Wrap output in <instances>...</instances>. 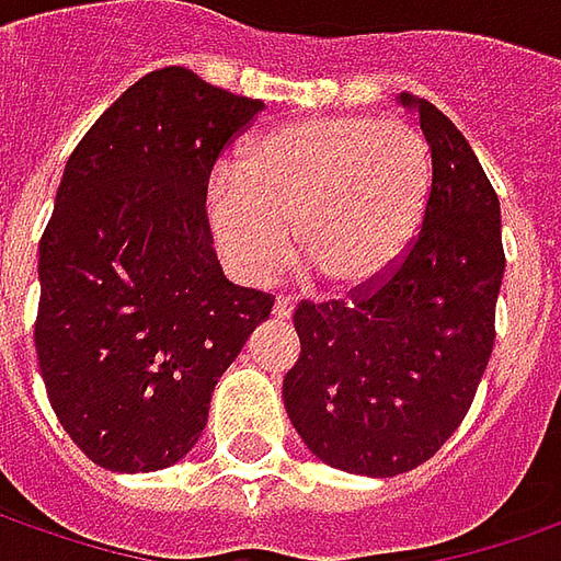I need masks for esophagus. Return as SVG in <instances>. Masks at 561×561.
Returning a JSON list of instances; mask_svg holds the SVG:
<instances>
[{"mask_svg":"<svg viewBox=\"0 0 561 561\" xmlns=\"http://www.w3.org/2000/svg\"><path fill=\"white\" fill-rule=\"evenodd\" d=\"M293 308H296V305L289 302V299H274L272 318H277V320H287L289 314H293Z\"/></svg>","mask_w":561,"mask_h":561,"instance_id":"obj_1","label":"esophagus"}]
</instances>
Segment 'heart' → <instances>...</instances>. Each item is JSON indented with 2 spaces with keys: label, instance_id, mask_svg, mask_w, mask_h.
<instances>
[{
  "label": "heart",
  "instance_id": "b5f03b06",
  "mask_svg": "<svg viewBox=\"0 0 561 561\" xmlns=\"http://www.w3.org/2000/svg\"><path fill=\"white\" fill-rule=\"evenodd\" d=\"M431 198L419 130L373 115H314L259 134L241 170L216 168L204 214L243 284H272L299 259L339 296L376 287L400 265Z\"/></svg>",
  "mask_w": 561,
  "mask_h": 561
}]
</instances>
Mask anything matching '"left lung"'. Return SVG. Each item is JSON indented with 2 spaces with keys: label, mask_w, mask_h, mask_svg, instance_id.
<instances>
[{
  "label": "left lung",
  "mask_w": 561,
  "mask_h": 561,
  "mask_svg": "<svg viewBox=\"0 0 561 561\" xmlns=\"http://www.w3.org/2000/svg\"><path fill=\"white\" fill-rule=\"evenodd\" d=\"M431 149V198L419 238L354 302H302V354L284 405L323 465L357 477L409 473L465 421L494 345L504 277L501 204L470 142L434 103L397 94Z\"/></svg>",
  "instance_id": "obj_1"
}]
</instances>
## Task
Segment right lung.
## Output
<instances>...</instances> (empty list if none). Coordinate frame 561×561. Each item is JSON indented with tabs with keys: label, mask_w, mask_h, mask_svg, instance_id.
<instances>
[{
	"label": "right lung",
	"mask_w": 561,
	"mask_h": 561,
	"mask_svg": "<svg viewBox=\"0 0 561 561\" xmlns=\"http://www.w3.org/2000/svg\"><path fill=\"white\" fill-rule=\"evenodd\" d=\"M265 110L183 67L142 76L69 156L38 243L36 354L57 421L94 465L185 458L216 381L272 314L216 259L204 188Z\"/></svg>",
	"instance_id": "right-lung-1"
}]
</instances>
